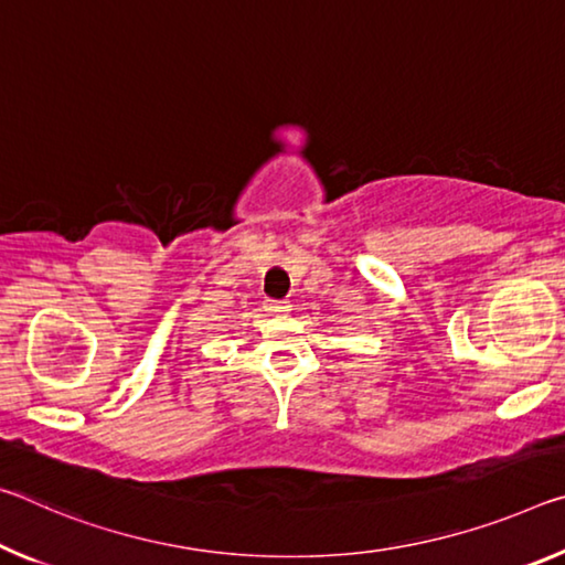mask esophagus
Segmentation results:
<instances>
[{
  "instance_id": "1",
  "label": "esophagus",
  "mask_w": 565,
  "mask_h": 565,
  "mask_svg": "<svg viewBox=\"0 0 565 565\" xmlns=\"http://www.w3.org/2000/svg\"><path fill=\"white\" fill-rule=\"evenodd\" d=\"M264 309L268 311V315H284V311L291 309V303L286 299H266Z\"/></svg>"
}]
</instances>
